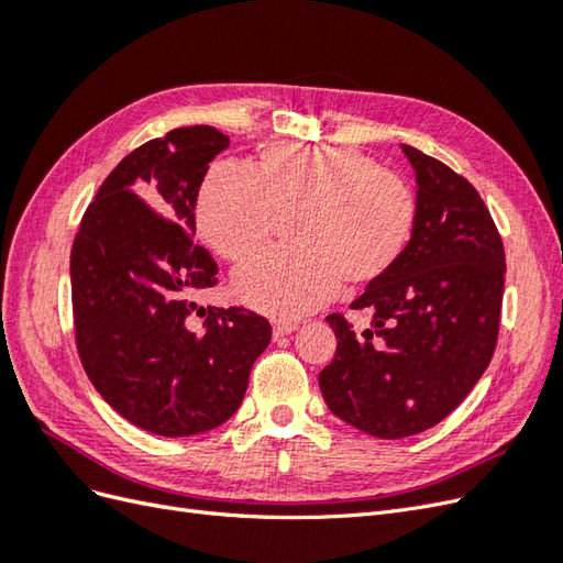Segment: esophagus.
I'll return each mask as SVG.
<instances>
[{
  "mask_svg": "<svg viewBox=\"0 0 563 563\" xmlns=\"http://www.w3.org/2000/svg\"><path fill=\"white\" fill-rule=\"evenodd\" d=\"M296 329H298V323H294V321H275V327H272V335H275V340H279L284 335H291Z\"/></svg>",
  "mask_w": 563,
  "mask_h": 563,
  "instance_id": "34e87169",
  "label": "esophagus"
}]
</instances>
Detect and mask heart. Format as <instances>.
I'll use <instances>...</instances> for the list:
<instances>
[{
  "mask_svg": "<svg viewBox=\"0 0 563 563\" xmlns=\"http://www.w3.org/2000/svg\"><path fill=\"white\" fill-rule=\"evenodd\" d=\"M284 218H296L298 249L251 261L234 286L255 310L300 317L335 298L340 284L371 286L401 263L416 236L418 197L376 157L331 145H267L255 174L216 162L199 185V230L232 263L263 251Z\"/></svg>",
  "mask_w": 563,
  "mask_h": 563,
  "instance_id": "obj_1",
  "label": "heart"
}]
</instances>
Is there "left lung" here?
Listing matches in <instances>:
<instances>
[{"mask_svg":"<svg viewBox=\"0 0 563 563\" xmlns=\"http://www.w3.org/2000/svg\"><path fill=\"white\" fill-rule=\"evenodd\" d=\"M418 178V228L401 263L350 308L329 314L338 350L319 373L327 406L352 428L401 439L434 428L482 378L498 343L505 249L474 185L401 145Z\"/></svg>","mask_w":563,"mask_h":563,"instance_id":"obj_1","label":"left lung"}]
</instances>
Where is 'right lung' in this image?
<instances>
[{
    "instance_id": "right-lung-1",
    "label": "right lung",
    "mask_w": 563,
    "mask_h": 563,
    "mask_svg": "<svg viewBox=\"0 0 563 563\" xmlns=\"http://www.w3.org/2000/svg\"><path fill=\"white\" fill-rule=\"evenodd\" d=\"M228 145L201 124L135 147L100 185L73 244L81 366L119 416L159 437L232 418L272 338L261 314L195 300L218 284L216 261L195 242V203Z\"/></svg>"
}]
</instances>
